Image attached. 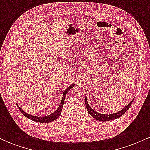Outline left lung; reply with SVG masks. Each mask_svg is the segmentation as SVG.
I'll return each mask as SVG.
<instances>
[{"mask_svg": "<svg viewBox=\"0 0 150 150\" xmlns=\"http://www.w3.org/2000/svg\"><path fill=\"white\" fill-rule=\"evenodd\" d=\"M132 103V101L128 105H127V106H125L123 109H122L121 111H118V112H117V113H113V114H108V115L107 114H102V113H99L96 112L95 111H94V110H93L92 108L89 106V104H88V102H87V98H86V97H85V104H86V107H87V111H88V113L93 117V118H95V119H97V120H101V121H108V120H111L113 119H116V118H119L120 116H123V115L124 114L125 112H126L127 110L130 108V106H131Z\"/></svg>", "mask_w": 150, "mask_h": 150, "instance_id": "1", "label": "left lung"}]
</instances>
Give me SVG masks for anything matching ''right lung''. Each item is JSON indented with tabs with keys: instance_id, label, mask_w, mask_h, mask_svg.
<instances>
[{
	"instance_id": "obj_1",
	"label": "right lung",
	"mask_w": 150,
	"mask_h": 150,
	"mask_svg": "<svg viewBox=\"0 0 150 150\" xmlns=\"http://www.w3.org/2000/svg\"><path fill=\"white\" fill-rule=\"evenodd\" d=\"M74 85H75V84H73V85H71L70 87H68V88L65 89V90L64 91V92H63V97H62V100H61V104H60V106H58L57 110H56L54 113H53L52 114H51V115H49V116H42V117L32 116V115H30V114H28V113L25 112V111H24L23 110H22V108L20 107V106H18V107L19 108V110L21 111V113H22V114H23L25 117L28 118L29 119H31L32 120H34V121H36V122H39V123H50V122L53 121V120L57 119L58 117L60 116V115H61V113L62 109H63V103H64L65 96H66L67 93L69 92L70 89H71L72 88H73V87H74Z\"/></svg>"
}]
</instances>
